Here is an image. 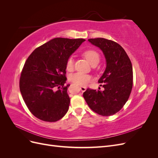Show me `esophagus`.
Returning a JSON list of instances; mask_svg holds the SVG:
<instances>
[{
    "label": "esophagus",
    "mask_w": 158,
    "mask_h": 158,
    "mask_svg": "<svg viewBox=\"0 0 158 158\" xmlns=\"http://www.w3.org/2000/svg\"><path fill=\"white\" fill-rule=\"evenodd\" d=\"M80 90H81V91H82V92H85V91L86 90V88L84 87V86H80Z\"/></svg>",
    "instance_id": "obj_1"
}]
</instances>
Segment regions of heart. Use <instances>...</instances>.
<instances>
[{
  "mask_svg": "<svg viewBox=\"0 0 158 158\" xmlns=\"http://www.w3.org/2000/svg\"><path fill=\"white\" fill-rule=\"evenodd\" d=\"M84 55L85 56L89 63L92 65L98 63L100 59V55L99 52L95 49H89L84 52ZM74 59L73 56H70L68 58L66 63V69L67 70L70 71L74 68ZM92 80V77L88 74H83L81 73H76L72 74L69 76V80L70 82L77 84L80 86H84L89 81Z\"/></svg>",
  "mask_w": 158,
  "mask_h": 158,
  "instance_id": "obj_1",
  "label": "heart"
}]
</instances>
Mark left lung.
Segmentation results:
<instances>
[{"instance_id": "1", "label": "left lung", "mask_w": 158, "mask_h": 158, "mask_svg": "<svg viewBox=\"0 0 158 158\" xmlns=\"http://www.w3.org/2000/svg\"><path fill=\"white\" fill-rule=\"evenodd\" d=\"M88 41L102 49L107 66L98 81L103 90L88 88L83 96L95 113L111 116L120 111L131 95L133 84L131 61L125 51L115 41L101 37Z\"/></svg>"}]
</instances>
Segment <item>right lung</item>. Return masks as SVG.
Masks as SVG:
<instances>
[{"label":"right lung","instance_id":"add662e5","mask_svg":"<svg viewBox=\"0 0 158 158\" xmlns=\"http://www.w3.org/2000/svg\"><path fill=\"white\" fill-rule=\"evenodd\" d=\"M84 39L57 37L37 47L28 56L20 78V89L30 111L37 118L56 122L67 113L70 98L66 63Z\"/></svg>","mask_w":158,"mask_h":158}]
</instances>
